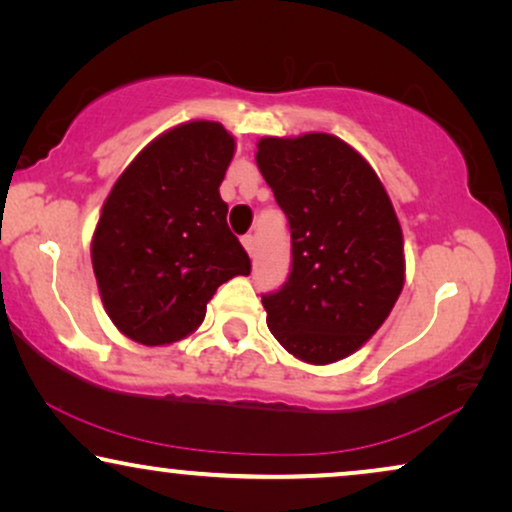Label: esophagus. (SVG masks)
<instances>
[{"instance_id":"34e87169","label":"esophagus","mask_w":512,"mask_h":512,"mask_svg":"<svg viewBox=\"0 0 512 512\" xmlns=\"http://www.w3.org/2000/svg\"><path fill=\"white\" fill-rule=\"evenodd\" d=\"M242 244H244V249H247V254L254 256V251H256V237H254V235H244V237H242Z\"/></svg>"}]
</instances>
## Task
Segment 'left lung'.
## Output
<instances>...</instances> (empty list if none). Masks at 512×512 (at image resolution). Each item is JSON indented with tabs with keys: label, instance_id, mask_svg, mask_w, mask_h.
Returning a JSON list of instances; mask_svg holds the SVG:
<instances>
[{
	"label": "left lung",
	"instance_id": "1",
	"mask_svg": "<svg viewBox=\"0 0 512 512\" xmlns=\"http://www.w3.org/2000/svg\"><path fill=\"white\" fill-rule=\"evenodd\" d=\"M256 165L291 228V272L263 296L286 352L326 366L389 317L405 282L403 230L368 160L340 137H263Z\"/></svg>",
	"mask_w": 512,
	"mask_h": 512
}]
</instances>
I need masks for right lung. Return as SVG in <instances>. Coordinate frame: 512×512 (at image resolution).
Wrapping results in <instances>:
<instances>
[{"label":"right lung","mask_w":512,"mask_h":512,"mask_svg":"<svg viewBox=\"0 0 512 512\" xmlns=\"http://www.w3.org/2000/svg\"><path fill=\"white\" fill-rule=\"evenodd\" d=\"M233 153L221 123H181L146 144L104 200L90 244L97 289L139 345L191 335L216 289L251 272L219 193Z\"/></svg>","instance_id":"add662e5"}]
</instances>
